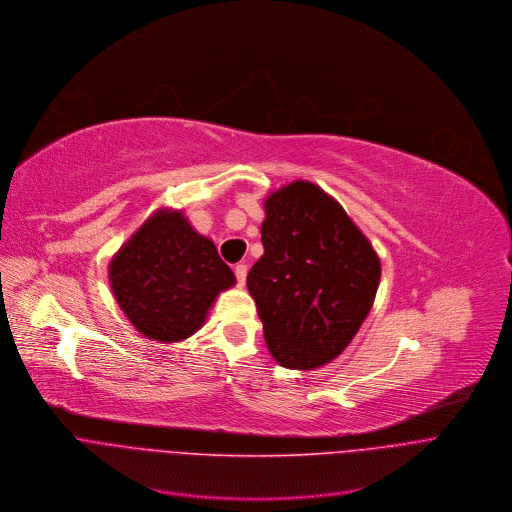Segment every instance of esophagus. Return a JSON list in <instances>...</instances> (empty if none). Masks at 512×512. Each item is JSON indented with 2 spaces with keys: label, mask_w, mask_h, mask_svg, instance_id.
<instances>
[{
  "label": "esophagus",
  "mask_w": 512,
  "mask_h": 512,
  "mask_svg": "<svg viewBox=\"0 0 512 512\" xmlns=\"http://www.w3.org/2000/svg\"><path fill=\"white\" fill-rule=\"evenodd\" d=\"M234 274H236V278H238V284L244 286V284H246V276H248V266H246V264H236Z\"/></svg>",
  "instance_id": "34e87169"
}]
</instances>
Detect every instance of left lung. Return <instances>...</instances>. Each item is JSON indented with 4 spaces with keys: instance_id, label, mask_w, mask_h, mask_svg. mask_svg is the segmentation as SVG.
Instances as JSON below:
<instances>
[{
    "instance_id": "obj_1",
    "label": "left lung",
    "mask_w": 512,
    "mask_h": 512,
    "mask_svg": "<svg viewBox=\"0 0 512 512\" xmlns=\"http://www.w3.org/2000/svg\"><path fill=\"white\" fill-rule=\"evenodd\" d=\"M264 254L248 272L270 355L313 371L339 357L367 319L381 260L341 203L296 179L264 199Z\"/></svg>"
}]
</instances>
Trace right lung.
<instances>
[{"mask_svg":"<svg viewBox=\"0 0 512 512\" xmlns=\"http://www.w3.org/2000/svg\"><path fill=\"white\" fill-rule=\"evenodd\" d=\"M109 282L145 339L177 343L206 325L216 298L236 276L183 210L159 208L111 258Z\"/></svg>","mask_w":512,"mask_h":512,"instance_id":"1","label":"right lung"}]
</instances>
